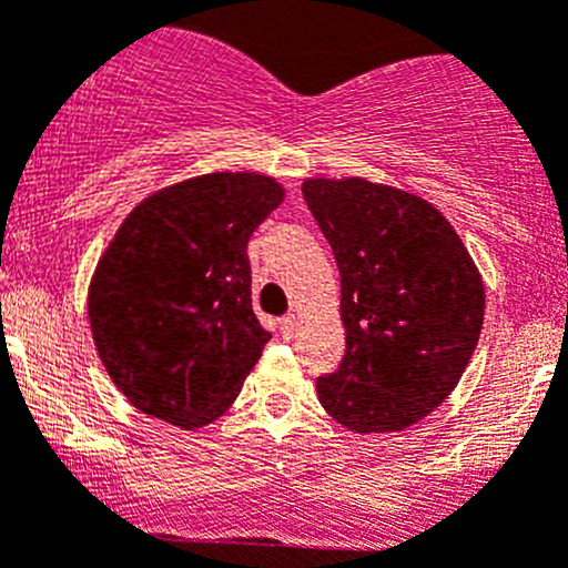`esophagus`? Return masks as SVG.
I'll list each match as a JSON object with an SVG mask.
<instances>
[{
    "instance_id": "34e87169",
    "label": "esophagus",
    "mask_w": 568,
    "mask_h": 568,
    "mask_svg": "<svg viewBox=\"0 0 568 568\" xmlns=\"http://www.w3.org/2000/svg\"><path fill=\"white\" fill-rule=\"evenodd\" d=\"M294 332H296V315L280 317V334H283L285 339H291V336H294Z\"/></svg>"
}]
</instances>
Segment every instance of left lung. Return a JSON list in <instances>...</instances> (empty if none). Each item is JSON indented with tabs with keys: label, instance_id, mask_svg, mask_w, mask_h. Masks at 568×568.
Instances as JSON below:
<instances>
[{
	"label": "left lung",
	"instance_id": "left-lung-1",
	"mask_svg": "<svg viewBox=\"0 0 568 568\" xmlns=\"http://www.w3.org/2000/svg\"><path fill=\"white\" fill-rule=\"evenodd\" d=\"M302 193L334 251L347 345L336 372L317 377V398L351 432H402L450 396L475 353V261L445 215L407 191L315 178Z\"/></svg>",
	"mask_w": 568,
	"mask_h": 568
}]
</instances>
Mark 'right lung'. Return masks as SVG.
Listing matches in <instances>:
<instances>
[{
  "label": "right lung",
  "mask_w": 568,
  "mask_h": 568,
  "mask_svg": "<svg viewBox=\"0 0 568 568\" xmlns=\"http://www.w3.org/2000/svg\"><path fill=\"white\" fill-rule=\"evenodd\" d=\"M283 202L255 172L183 180L136 204L91 280L99 358L145 415L199 428L232 407L272 334L253 313L247 242Z\"/></svg>",
  "instance_id": "1"
}]
</instances>
